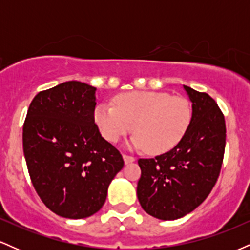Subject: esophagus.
Returning <instances> with one entry per match:
<instances>
[{
  "label": "esophagus",
  "mask_w": 250,
  "mask_h": 250,
  "mask_svg": "<svg viewBox=\"0 0 250 250\" xmlns=\"http://www.w3.org/2000/svg\"><path fill=\"white\" fill-rule=\"evenodd\" d=\"M123 160H125V165H128V163L134 162L135 160H136V159H135L134 156H130V155L123 154Z\"/></svg>",
  "instance_id": "obj_1"
}]
</instances>
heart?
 Masks as SVG:
<instances>
[{"mask_svg": "<svg viewBox=\"0 0 250 250\" xmlns=\"http://www.w3.org/2000/svg\"><path fill=\"white\" fill-rule=\"evenodd\" d=\"M113 103H99L94 110V121L102 136L117 142L134 129L131 147L150 154L167 153L176 147L191 122L187 100L161 91H127L114 97Z\"/></svg>", "mask_w": 250, "mask_h": 250, "instance_id": "b5f03b06", "label": "heart"}]
</instances>
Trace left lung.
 Returning a JSON list of instances; mask_svg holds the SVG:
<instances>
[{"instance_id":"1","label":"left lung","mask_w":250,"mask_h":250,"mask_svg":"<svg viewBox=\"0 0 250 250\" xmlns=\"http://www.w3.org/2000/svg\"><path fill=\"white\" fill-rule=\"evenodd\" d=\"M191 101V122L176 147L155 159H140L137 199L146 213L170 221L199 207L214 188L226 147L222 111L207 93L183 85Z\"/></svg>"}]
</instances>
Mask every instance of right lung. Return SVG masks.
<instances>
[{
    "label": "right lung",
    "instance_id": "right-lung-1",
    "mask_svg": "<svg viewBox=\"0 0 250 250\" xmlns=\"http://www.w3.org/2000/svg\"><path fill=\"white\" fill-rule=\"evenodd\" d=\"M96 88L68 81L40 91L23 125V153L31 183L51 211L84 219L99 211L122 155L94 121Z\"/></svg>",
    "mask_w": 250,
    "mask_h": 250
}]
</instances>
